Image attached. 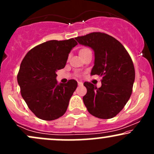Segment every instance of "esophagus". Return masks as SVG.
I'll return each mask as SVG.
<instances>
[{"label": "esophagus", "mask_w": 154, "mask_h": 154, "mask_svg": "<svg viewBox=\"0 0 154 154\" xmlns=\"http://www.w3.org/2000/svg\"><path fill=\"white\" fill-rule=\"evenodd\" d=\"M77 83H78V85L79 86H82V85H83V83L82 82H80V81H78V82H77Z\"/></svg>", "instance_id": "34e87169"}]
</instances>
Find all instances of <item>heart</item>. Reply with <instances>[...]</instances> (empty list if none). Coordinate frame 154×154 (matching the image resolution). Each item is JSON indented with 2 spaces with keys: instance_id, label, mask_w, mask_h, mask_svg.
<instances>
[{
  "instance_id": "heart-1",
  "label": "heart",
  "mask_w": 154,
  "mask_h": 154,
  "mask_svg": "<svg viewBox=\"0 0 154 154\" xmlns=\"http://www.w3.org/2000/svg\"><path fill=\"white\" fill-rule=\"evenodd\" d=\"M90 51V49L88 48H82L80 50V51H79V54H83V53L86 52V51Z\"/></svg>"
}]
</instances>
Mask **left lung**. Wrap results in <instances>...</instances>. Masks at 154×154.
<instances>
[{"instance_id":"obj_1","label":"left lung","mask_w":154,"mask_h":154,"mask_svg":"<svg viewBox=\"0 0 154 154\" xmlns=\"http://www.w3.org/2000/svg\"><path fill=\"white\" fill-rule=\"evenodd\" d=\"M95 54L91 75L102 77L101 87L84 82L87 93L83 102L88 112L100 119H111L122 110L130 99L135 72L130 54L116 39L103 32H92L75 38Z\"/></svg>"}]
</instances>
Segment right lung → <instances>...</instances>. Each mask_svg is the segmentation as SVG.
Segmentation results:
<instances>
[{"label":"right lung","instance_id":"add662e5","mask_svg":"<svg viewBox=\"0 0 154 154\" xmlns=\"http://www.w3.org/2000/svg\"><path fill=\"white\" fill-rule=\"evenodd\" d=\"M77 45L74 38L49 40L33 48L23 59L17 75L21 95L39 119L51 121L66 112L77 82L69 79L58 84L56 72L64 68L69 54Z\"/></svg>","mask_w":154,"mask_h":154}]
</instances>
